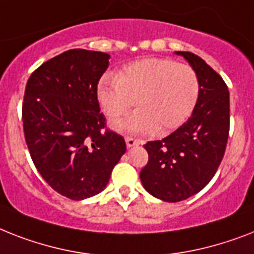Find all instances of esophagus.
Listing matches in <instances>:
<instances>
[{
  "mask_svg": "<svg viewBox=\"0 0 254 254\" xmlns=\"http://www.w3.org/2000/svg\"><path fill=\"white\" fill-rule=\"evenodd\" d=\"M125 142H127V148L134 147V146H138V145H139V143H141V142L138 141V139H134V138H130V137L125 138Z\"/></svg>",
  "mask_w": 254,
  "mask_h": 254,
  "instance_id": "1",
  "label": "esophagus"
}]
</instances>
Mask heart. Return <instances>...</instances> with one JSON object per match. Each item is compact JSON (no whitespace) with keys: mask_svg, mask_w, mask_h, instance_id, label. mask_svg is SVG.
I'll return each instance as SVG.
<instances>
[{"mask_svg":"<svg viewBox=\"0 0 254 254\" xmlns=\"http://www.w3.org/2000/svg\"><path fill=\"white\" fill-rule=\"evenodd\" d=\"M99 104L107 116L117 117L133 107L129 116L112 121L116 130L134 134H166L190 117L199 96L194 69L171 59L131 63L115 77L104 75L96 88Z\"/></svg>","mask_w":254,"mask_h":254,"instance_id":"b5f03b06","label":"heart"}]
</instances>
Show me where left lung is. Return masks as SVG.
Listing matches in <instances>:
<instances>
[{
	"instance_id": "1",
	"label": "left lung",
	"mask_w": 254,
	"mask_h": 254,
	"mask_svg": "<svg viewBox=\"0 0 254 254\" xmlns=\"http://www.w3.org/2000/svg\"><path fill=\"white\" fill-rule=\"evenodd\" d=\"M199 79V96L191 116L162 141L143 147L148 162L142 185L156 198L179 202L202 190L223 159L230 131V92L219 74L194 53L176 52Z\"/></svg>"
}]
</instances>
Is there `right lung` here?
Masks as SVG:
<instances>
[{"instance_id":"obj_1","label":"right lung","mask_w":254,"mask_h":254,"mask_svg":"<svg viewBox=\"0 0 254 254\" xmlns=\"http://www.w3.org/2000/svg\"><path fill=\"white\" fill-rule=\"evenodd\" d=\"M109 57L70 49L27 80L22 120L32 162L52 189L74 201L100 193L127 151L124 138L106 129L96 96Z\"/></svg>"}]
</instances>
